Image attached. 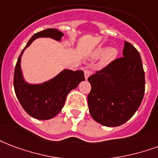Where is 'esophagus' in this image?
<instances>
[{"label": "esophagus", "instance_id": "esophagus-1", "mask_svg": "<svg viewBox=\"0 0 158 158\" xmlns=\"http://www.w3.org/2000/svg\"><path fill=\"white\" fill-rule=\"evenodd\" d=\"M89 75H90L89 70L85 69V70H84V78H85V79H88V78L89 77Z\"/></svg>", "mask_w": 158, "mask_h": 158}]
</instances>
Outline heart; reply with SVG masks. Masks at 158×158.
Returning a JSON list of instances; mask_svg holds the SVG:
<instances>
[{"label":"heart","mask_w":158,"mask_h":158,"mask_svg":"<svg viewBox=\"0 0 158 158\" xmlns=\"http://www.w3.org/2000/svg\"><path fill=\"white\" fill-rule=\"evenodd\" d=\"M117 55H118V50L116 48L109 47L107 49L104 46H100L94 49L90 52L89 57L92 60L101 57L99 65L101 67H105L116 59Z\"/></svg>","instance_id":"obj_1"}]
</instances>
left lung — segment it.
Returning a JSON list of instances; mask_svg holds the SVG:
<instances>
[{"mask_svg": "<svg viewBox=\"0 0 158 158\" xmlns=\"http://www.w3.org/2000/svg\"><path fill=\"white\" fill-rule=\"evenodd\" d=\"M123 56L88 79L89 114L106 127H118L129 120L144 95L145 74L139 53L125 41Z\"/></svg>", "mask_w": 158, "mask_h": 158, "instance_id": "left-lung-1", "label": "left lung"}]
</instances>
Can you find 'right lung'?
I'll return each instance as SVG.
<instances>
[{"label": "right lung", "mask_w": 158, "mask_h": 158, "mask_svg": "<svg viewBox=\"0 0 158 158\" xmlns=\"http://www.w3.org/2000/svg\"><path fill=\"white\" fill-rule=\"evenodd\" d=\"M64 34L57 29H46L35 34L18 58L14 73V88L18 100L25 111L36 119L53 118L63 108L67 95L84 80V71H73L64 69L48 81L40 84H30L23 76L21 56L27 47L38 38H51L62 40Z\"/></svg>", "instance_id": "1"}]
</instances>
